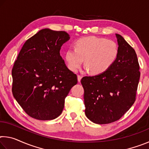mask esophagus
Here are the masks:
<instances>
[{"label": "esophagus", "mask_w": 149, "mask_h": 149, "mask_svg": "<svg viewBox=\"0 0 149 149\" xmlns=\"http://www.w3.org/2000/svg\"><path fill=\"white\" fill-rule=\"evenodd\" d=\"M81 78H82V77L81 76V75H77V81H78V82H80L81 81Z\"/></svg>", "instance_id": "obj_1"}]
</instances>
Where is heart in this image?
<instances>
[{
    "label": "heart",
    "instance_id": "b5f03b06",
    "mask_svg": "<svg viewBox=\"0 0 149 149\" xmlns=\"http://www.w3.org/2000/svg\"><path fill=\"white\" fill-rule=\"evenodd\" d=\"M118 55V47L114 41L89 36L78 39L74 42V49H67L65 60L73 72L79 70L84 60L86 69L91 74L99 75L112 66Z\"/></svg>",
    "mask_w": 149,
    "mask_h": 149
}]
</instances>
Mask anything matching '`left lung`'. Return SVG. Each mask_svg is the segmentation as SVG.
<instances>
[{
  "label": "left lung",
  "mask_w": 149,
  "mask_h": 149,
  "mask_svg": "<svg viewBox=\"0 0 149 149\" xmlns=\"http://www.w3.org/2000/svg\"><path fill=\"white\" fill-rule=\"evenodd\" d=\"M116 37L118 55L112 66L101 74L85 76L81 80L85 115L97 124L120 119L135 101L140 78L137 54L122 36L116 34Z\"/></svg>",
  "instance_id": "1"
}]
</instances>
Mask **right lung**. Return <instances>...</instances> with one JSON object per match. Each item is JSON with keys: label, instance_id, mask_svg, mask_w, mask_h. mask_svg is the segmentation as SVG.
I'll list each match as a JSON object with an SVG mask.
<instances>
[{"label": "right lung", "instance_id": "add662e5", "mask_svg": "<svg viewBox=\"0 0 149 149\" xmlns=\"http://www.w3.org/2000/svg\"><path fill=\"white\" fill-rule=\"evenodd\" d=\"M70 39L65 31L43 29L27 39L12 70L14 97L29 116L54 120L61 114L65 99L77 84L76 74L60 54Z\"/></svg>", "mask_w": 149, "mask_h": 149}]
</instances>
